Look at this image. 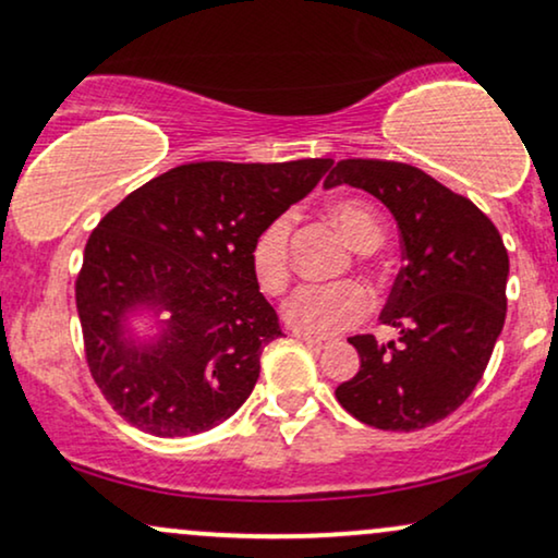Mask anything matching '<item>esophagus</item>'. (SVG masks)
<instances>
[{
	"mask_svg": "<svg viewBox=\"0 0 558 558\" xmlns=\"http://www.w3.org/2000/svg\"><path fill=\"white\" fill-rule=\"evenodd\" d=\"M295 337H299V340L306 344V348H312V350H324V348H327V342L319 340V337H306V335H295Z\"/></svg>",
	"mask_w": 558,
	"mask_h": 558,
	"instance_id": "1",
	"label": "esophagus"
}]
</instances>
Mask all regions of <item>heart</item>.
I'll return each mask as SVG.
<instances>
[{
	"mask_svg": "<svg viewBox=\"0 0 558 558\" xmlns=\"http://www.w3.org/2000/svg\"><path fill=\"white\" fill-rule=\"evenodd\" d=\"M331 216L355 250L373 252L384 242V231H380L378 218L368 203L344 197L331 206ZM291 227V216H275L252 244V272H255L257 286L270 295L283 293L291 283V255H288ZM368 312L371 293L355 280H342V283L301 286L286 301L283 319L299 335L331 337L337 331L355 327Z\"/></svg>",
	"mask_w": 558,
	"mask_h": 558,
	"instance_id": "b5f03b06",
	"label": "heart"
}]
</instances>
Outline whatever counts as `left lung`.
<instances>
[{"label":"left lung","instance_id":"left-lung-1","mask_svg":"<svg viewBox=\"0 0 558 558\" xmlns=\"http://www.w3.org/2000/svg\"><path fill=\"white\" fill-rule=\"evenodd\" d=\"M337 185L361 187L391 210L404 259L380 312L399 342L350 337L361 371L337 386V401L378 429L435 425L476 389L505 327L502 236L469 197L412 165L342 159L324 180Z\"/></svg>","mask_w":558,"mask_h":558}]
</instances>
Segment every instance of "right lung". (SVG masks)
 Here are the masks:
<instances>
[{
	"label": "right lung",
	"instance_id": "1",
	"mask_svg": "<svg viewBox=\"0 0 558 558\" xmlns=\"http://www.w3.org/2000/svg\"><path fill=\"white\" fill-rule=\"evenodd\" d=\"M329 167L195 161L133 190L97 223L76 312L92 378L125 422L185 437L244 404L265 344L283 335L252 272V244ZM138 311L168 314L151 341L128 327Z\"/></svg>",
	"mask_w": 558,
	"mask_h": 558
}]
</instances>
